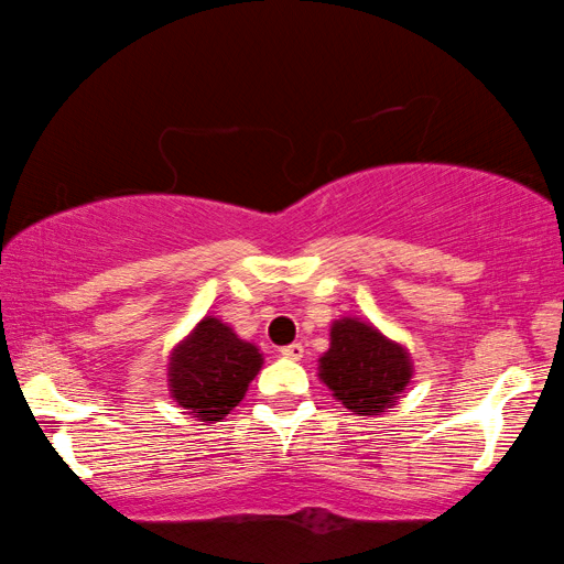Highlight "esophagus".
<instances>
[{"label": "esophagus", "instance_id": "34e87169", "mask_svg": "<svg viewBox=\"0 0 564 564\" xmlns=\"http://www.w3.org/2000/svg\"><path fill=\"white\" fill-rule=\"evenodd\" d=\"M280 354L284 359H292V361H300L303 359V354H305V349H303V344H290V346H282L280 349Z\"/></svg>", "mask_w": 564, "mask_h": 564}]
</instances>
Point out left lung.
I'll list each match as a JSON object with an SVG mask.
<instances>
[{"label":"left lung","instance_id":"left-lung-1","mask_svg":"<svg viewBox=\"0 0 564 564\" xmlns=\"http://www.w3.org/2000/svg\"><path fill=\"white\" fill-rule=\"evenodd\" d=\"M318 361L326 388L359 415H380L398 403L413 375L403 346L359 318H341L330 326V349Z\"/></svg>","mask_w":564,"mask_h":564}]
</instances>
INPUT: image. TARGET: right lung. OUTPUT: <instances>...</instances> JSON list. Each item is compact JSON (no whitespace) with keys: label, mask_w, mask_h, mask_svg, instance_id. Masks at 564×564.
Segmentation results:
<instances>
[{"label":"right lung","mask_w":564,"mask_h":564,"mask_svg":"<svg viewBox=\"0 0 564 564\" xmlns=\"http://www.w3.org/2000/svg\"><path fill=\"white\" fill-rule=\"evenodd\" d=\"M261 369V354L226 323L207 315L172 351L169 390L192 419L213 423L241 403Z\"/></svg>","instance_id":"1"}]
</instances>
